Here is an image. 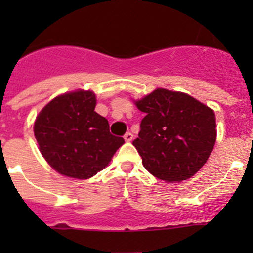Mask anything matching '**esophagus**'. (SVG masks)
I'll return each mask as SVG.
<instances>
[{"mask_svg": "<svg viewBox=\"0 0 253 253\" xmlns=\"http://www.w3.org/2000/svg\"><path fill=\"white\" fill-rule=\"evenodd\" d=\"M124 138L126 142H131L132 139H133V134H132L131 132H127V133L124 136Z\"/></svg>", "mask_w": 253, "mask_h": 253, "instance_id": "34e87169", "label": "esophagus"}]
</instances>
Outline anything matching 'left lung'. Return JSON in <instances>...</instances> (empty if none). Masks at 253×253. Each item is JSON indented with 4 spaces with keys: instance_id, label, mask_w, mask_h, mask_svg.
Masks as SVG:
<instances>
[{
    "instance_id": "8db88e82",
    "label": "left lung",
    "mask_w": 253,
    "mask_h": 253,
    "mask_svg": "<svg viewBox=\"0 0 253 253\" xmlns=\"http://www.w3.org/2000/svg\"><path fill=\"white\" fill-rule=\"evenodd\" d=\"M134 104L145 114L138 138L132 142L143 167L165 182L195 175L215 144L214 111L188 94L163 88Z\"/></svg>"
}]
</instances>
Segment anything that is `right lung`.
Returning a JSON list of instances; mask_svg holds the SVG:
<instances>
[{
  "mask_svg": "<svg viewBox=\"0 0 253 253\" xmlns=\"http://www.w3.org/2000/svg\"><path fill=\"white\" fill-rule=\"evenodd\" d=\"M95 105L93 91L76 90L56 96L37 116L34 136L40 153L60 174L91 177L125 143L110 133L108 120L94 111Z\"/></svg>",
  "mask_w": 253,
  "mask_h": 253,
  "instance_id": "add662e5",
  "label": "right lung"
}]
</instances>
